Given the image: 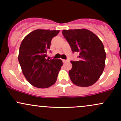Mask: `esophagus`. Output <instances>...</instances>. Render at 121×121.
<instances>
[{"mask_svg":"<svg viewBox=\"0 0 121 121\" xmlns=\"http://www.w3.org/2000/svg\"><path fill=\"white\" fill-rule=\"evenodd\" d=\"M63 60V63H66V62L69 61V60Z\"/></svg>","mask_w":121,"mask_h":121,"instance_id":"1","label":"esophagus"}]
</instances>
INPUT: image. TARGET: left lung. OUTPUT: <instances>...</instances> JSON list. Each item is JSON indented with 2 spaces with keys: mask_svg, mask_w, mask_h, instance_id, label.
Listing matches in <instances>:
<instances>
[{
  "mask_svg": "<svg viewBox=\"0 0 121 121\" xmlns=\"http://www.w3.org/2000/svg\"><path fill=\"white\" fill-rule=\"evenodd\" d=\"M63 35L73 53H78L80 60L71 61L68 71L73 84L79 86H91L95 83L105 68L106 53L102 41L87 29L63 30Z\"/></svg>",
  "mask_w": 121,
  "mask_h": 121,
  "instance_id": "1",
  "label": "left lung"
}]
</instances>
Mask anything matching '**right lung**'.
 <instances>
[{
  "mask_svg": "<svg viewBox=\"0 0 121 121\" xmlns=\"http://www.w3.org/2000/svg\"><path fill=\"white\" fill-rule=\"evenodd\" d=\"M59 30L37 29L28 34L22 41L18 60L28 82L39 88L55 84L63 65L61 60L47 58L52 39Z\"/></svg>",
  "mask_w": 121,
  "mask_h": 121,
  "instance_id": "obj_1",
  "label": "right lung"
}]
</instances>
